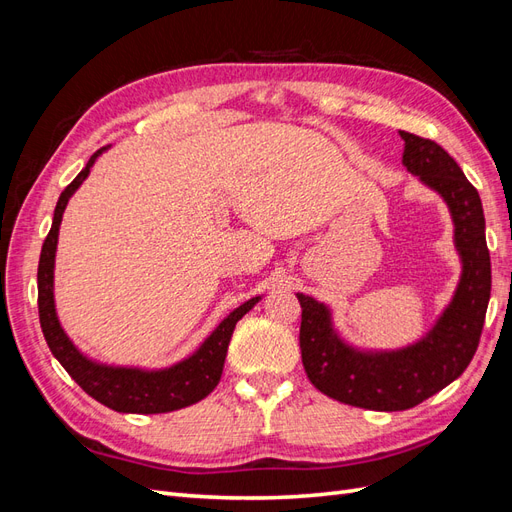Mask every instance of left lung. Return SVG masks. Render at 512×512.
I'll list each match as a JSON object with an SVG mask.
<instances>
[{
	"mask_svg": "<svg viewBox=\"0 0 512 512\" xmlns=\"http://www.w3.org/2000/svg\"><path fill=\"white\" fill-rule=\"evenodd\" d=\"M399 134L406 143L404 166L436 190L453 215L463 265L453 301L421 342L391 352H361L337 335L327 305L297 294L309 382L342 404L378 412L414 408L463 374L478 348L491 294L485 213L476 188L438 143L404 130Z\"/></svg>",
	"mask_w": 512,
	"mask_h": 512,
	"instance_id": "1",
	"label": "left lung"
}]
</instances>
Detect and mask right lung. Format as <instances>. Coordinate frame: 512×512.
<instances>
[{"mask_svg": "<svg viewBox=\"0 0 512 512\" xmlns=\"http://www.w3.org/2000/svg\"><path fill=\"white\" fill-rule=\"evenodd\" d=\"M102 151H106V147L98 149L94 156L89 158L87 166L76 175V179L68 188L61 192L57 200L53 226L44 239L38 265L40 327L46 344H49L53 356L61 363V367L68 371L72 380L79 384L87 395L100 401L106 408L130 414L173 412L205 399L215 386H218L235 324L250 312V309L260 301V297L245 301L235 309V312H230L192 356H188V359H183L173 367L153 371L136 367H113L91 361L83 352H79V348L70 342L66 331L61 329L55 312L53 269L61 215L66 211L70 196L79 190V185L87 179L91 166H94Z\"/></svg>", "mask_w": 512, "mask_h": 512, "instance_id": "add662e5", "label": "right lung"}]
</instances>
